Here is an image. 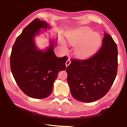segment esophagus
<instances>
[{"mask_svg": "<svg viewBox=\"0 0 127 127\" xmlns=\"http://www.w3.org/2000/svg\"><path fill=\"white\" fill-rule=\"evenodd\" d=\"M70 64V60L69 59H68L67 60V61H66V63H65L66 66H68Z\"/></svg>", "mask_w": 127, "mask_h": 127, "instance_id": "esophagus-1", "label": "esophagus"}]
</instances>
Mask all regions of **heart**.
<instances>
[{
    "label": "heart",
    "instance_id": "obj_1",
    "mask_svg": "<svg viewBox=\"0 0 127 127\" xmlns=\"http://www.w3.org/2000/svg\"><path fill=\"white\" fill-rule=\"evenodd\" d=\"M67 41L72 45H76L74 53L78 57L85 58L97 50L101 38L98 33H94L89 27H82L69 34Z\"/></svg>",
    "mask_w": 127,
    "mask_h": 127
}]
</instances>
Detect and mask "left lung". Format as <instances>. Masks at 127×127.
<instances>
[{"instance_id": "1", "label": "left lung", "mask_w": 127, "mask_h": 127, "mask_svg": "<svg viewBox=\"0 0 127 127\" xmlns=\"http://www.w3.org/2000/svg\"><path fill=\"white\" fill-rule=\"evenodd\" d=\"M104 36L102 45L96 54L86 59H71L66 68L70 92L79 101L91 102L104 97L117 76V44L106 32Z\"/></svg>"}]
</instances>
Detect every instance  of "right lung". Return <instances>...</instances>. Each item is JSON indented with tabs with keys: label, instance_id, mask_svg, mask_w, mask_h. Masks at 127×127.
Masks as SVG:
<instances>
[{
	"label": "right lung",
	"instance_id": "obj_1",
	"mask_svg": "<svg viewBox=\"0 0 127 127\" xmlns=\"http://www.w3.org/2000/svg\"><path fill=\"white\" fill-rule=\"evenodd\" d=\"M45 22L36 18L17 37L10 58V69L18 87L29 97L44 98L53 91L59 71L66 69V56L56 57L53 44L45 52L38 51L33 37L41 28H48Z\"/></svg>",
	"mask_w": 127,
	"mask_h": 127
}]
</instances>
